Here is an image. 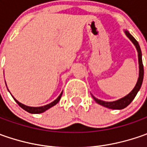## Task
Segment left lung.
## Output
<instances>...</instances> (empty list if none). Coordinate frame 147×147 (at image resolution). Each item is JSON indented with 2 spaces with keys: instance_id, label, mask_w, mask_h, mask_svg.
<instances>
[{
  "instance_id": "left-lung-1",
  "label": "left lung",
  "mask_w": 147,
  "mask_h": 147,
  "mask_svg": "<svg viewBox=\"0 0 147 147\" xmlns=\"http://www.w3.org/2000/svg\"><path fill=\"white\" fill-rule=\"evenodd\" d=\"M126 36H127L131 42L134 44V46L136 47L137 51H138V63H139V77L138 79V82L136 86L134 87L133 89V91L130 92L129 94H127V96H125L124 97L119 99L118 100L115 101H104V100H99V99L96 98L94 96H92V97L95 100V101L96 103H98L100 105H103L106 108H109V109H112V110H122L125 107H127L128 105L130 104L133 100L135 98L136 95L138 94V91L140 90V88L142 87V81H143V76H144V69H143V64H142V51L140 48V46H139L138 42H137V40L134 38V37L127 31L125 30L124 31Z\"/></svg>"
}]
</instances>
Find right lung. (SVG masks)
Wrapping results in <instances>:
<instances>
[{
    "mask_svg": "<svg viewBox=\"0 0 147 147\" xmlns=\"http://www.w3.org/2000/svg\"><path fill=\"white\" fill-rule=\"evenodd\" d=\"M62 93H63V92H62L59 96L55 99L54 101H52L51 103H50V104L48 105H44V106H40V107H31V106H28V105H25L22 104V103L19 102L16 99L14 98V97H13V98H14V100L16 101V103L19 105L22 109H24V110H26L27 112L31 113V114H40V113H43V112H45L46 110H47L48 109H50L51 107H52V106H54L55 105L57 104V103L59 102V100H60V98H61Z\"/></svg>",
    "mask_w": 147,
    "mask_h": 147,
    "instance_id": "right-lung-1",
    "label": "right lung"
}]
</instances>
